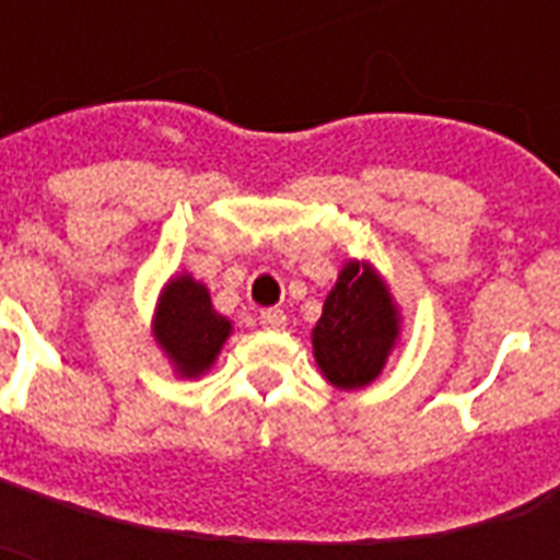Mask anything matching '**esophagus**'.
Segmentation results:
<instances>
[{
    "instance_id": "1",
    "label": "esophagus",
    "mask_w": 560,
    "mask_h": 560,
    "mask_svg": "<svg viewBox=\"0 0 560 560\" xmlns=\"http://www.w3.org/2000/svg\"><path fill=\"white\" fill-rule=\"evenodd\" d=\"M261 325L264 328H272V331H281L284 325H288V314L281 311V307H267V311H261Z\"/></svg>"
}]
</instances>
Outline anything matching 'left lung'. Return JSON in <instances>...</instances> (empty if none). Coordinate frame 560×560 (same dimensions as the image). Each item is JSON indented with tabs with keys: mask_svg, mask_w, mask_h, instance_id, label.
<instances>
[{
	"mask_svg": "<svg viewBox=\"0 0 560 560\" xmlns=\"http://www.w3.org/2000/svg\"><path fill=\"white\" fill-rule=\"evenodd\" d=\"M395 337L398 316L383 281L366 264H346L314 328V354L325 377L342 389L366 386L381 374Z\"/></svg>",
	"mask_w": 560,
	"mask_h": 560,
	"instance_id": "left-lung-1",
	"label": "left lung"
}]
</instances>
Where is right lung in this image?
I'll return each instance as SVG.
<instances>
[{"mask_svg":"<svg viewBox=\"0 0 560 560\" xmlns=\"http://www.w3.org/2000/svg\"><path fill=\"white\" fill-rule=\"evenodd\" d=\"M229 319L214 314L209 290L191 276H179L165 288L156 311V340L179 374L197 377L214 363L229 337Z\"/></svg>","mask_w":560,"mask_h":560,"instance_id":"add662e5","label":"right lung"}]
</instances>
